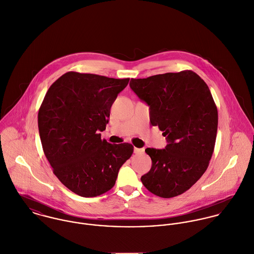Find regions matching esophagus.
<instances>
[{"mask_svg":"<svg viewBox=\"0 0 254 254\" xmlns=\"http://www.w3.org/2000/svg\"><path fill=\"white\" fill-rule=\"evenodd\" d=\"M133 151H134L135 154H139V153H143L144 149H143V148H136V147H134Z\"/></svg>","mask_w":254,"mask_h":254,"instance_id":"esophagus-1","label":"esophagus"}]
</instances>
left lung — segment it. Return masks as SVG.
Returning <instances> with one entry per match:
<instances>
[{
  "label": "left lung",
  "mask_w": 254,
  "mask_h": 254,
  "mask_svg": "<svg viewBox=\"0 0 254 254\" xmlns=\"http://www.w3.org/2000/svg\"><path fill=\"white\" fill-rule=\"evenodd\" d=\"M129 85L169 142L165 149H145L152 167L141 182L157 196H178L202 177L214 151L218 111L209 87L192 70L131 78Z\"/></svg>",
  "instance_id": "obj_1"
}]
</instances>
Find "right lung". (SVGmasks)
<instances>
[{
  "instance_id": "right-lung-1",
  "label": "right lung",
  "mask_w": 254,
  "mask_h": 254,
  "mask_svg": "<svg viewBox=\"0 0 254 254\" xmlns=\"http://www.w3.org/2000/svg\"><path fill=\"white\" fill-rule=\"evenodd\" d=\"M128 81L68 71L52 84L40 106L38 128L44 154L55 176L77 195L95 197L110 190L133 153L131 144H111L99 133Z\"/></svg>"
}]
</instances>
